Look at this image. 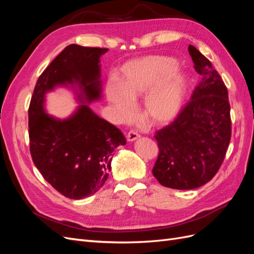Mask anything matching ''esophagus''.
I'll list each match as a JSON object with an SVG mask.
<instances>
[{"label": "esophagus", "instance_id": "1", "mask_svg": "<svg viewBox=\"0 0 254 254\" xmlns=\"http://www.w3.org/2000/svg\"><path fill=\"white\" fill-rule=\"evenodd\" d=\"M139 137H140V135L131 130V131H129L128 134H127V141L128 142H133V141L139 139Z\"/></svg>", "mask_w": 254, "mask_h": 254}]
</instances>
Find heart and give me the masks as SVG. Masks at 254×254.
I'll return each instance as SVG.
<instances>
[{
	"instance_id": "b5f03b06",
	"label": "heart",
	"mask_w": 254,
	"mask_h": 254,
	"mask_svg": "<svg viewBox=\"0 0 254 254\" xmlns=\"http://www.w3.org/2000/svg\"><path fill=\"white\" fill-rule=\"evenodd\" d=\"M189 89L187 74L166 56H148L130 60L122 66L121 82H107V99L121 122L132 120L135 103L145 96L144 118L153 125H166L181 113Z\"/></svg>"
}]
</instances>
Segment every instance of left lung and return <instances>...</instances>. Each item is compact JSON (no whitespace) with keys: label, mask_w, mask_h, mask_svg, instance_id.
<instances>
[{"label":"left lung","mask_w":254,"mask_h":254,"mask_svg":"<svg viewBox=\"0 0 254 254\" xmlns=\"http://www.w3.org/2000/svg\"><path fill=\"white\" fill-rule=\"evenodd\" d=\"M189 53L202 76L190 102L172 124L156 132L159 156L152 174L163 187L193 190L209 182L231 139L228 90L209 59L193 45Z\"/></svg>","instance_id":"left-lung-1"}]
</instances>
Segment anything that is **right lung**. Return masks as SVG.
Masks as SVG:
<instances>
[{
    "instance_id": "right-lung-1",
    "label": "right lung",
    "mask_w": 254,
    "mask_h": 254,
    "mask_svg": "<svg viewBox=\"0 0 254 254\" xmlns=\"http://www.w3.org/2000/svg\"><path fill=\"white\" fill-rule=\"evenodd\" d=\"M107 51L68 45L38 78L29 105L34 163L54 189L70 199L86 198L101 190L111 171L112 152L126 144L121 130L89 107L102 98L99 63ZM57 86L71 87L81 103L64 120L45 111V95Z\"/></svg>"
}]
</instances>
